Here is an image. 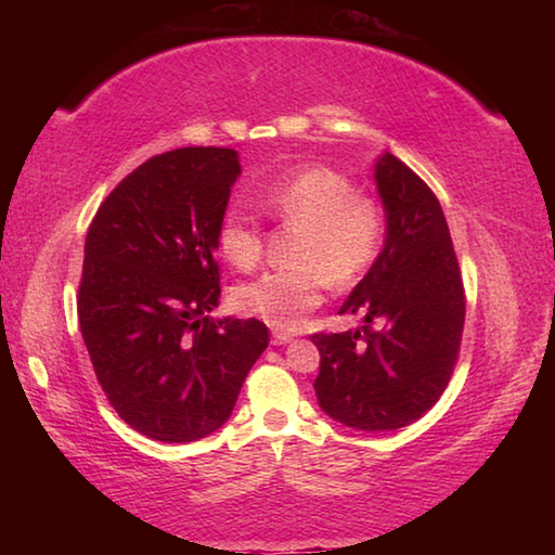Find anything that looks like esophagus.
I'll use <instances>...</instances> for the list:
<instances>
[{
    "label": "esophagus",
    "instance_id": "obj_1",
    "mask_svg": "<svg viewBox=\"0 0 555 555\" xmlns=\"http://www.w3.org/2000/svg\"><path fill=\"white\" fill-rule=\"evenodd\" d=\"M271 343H274V345H288V343H294V335L276 331L274 335H271Z\"/></svg>",
    "mask_w": 555,
    "mask_h": 555
}]
</instances>
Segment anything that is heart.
Wrapping results in <instances>:
<instances>
[{
	"label": "heart",
	"instance_id": "obj_1",
	"mask_svg": "<svg viewBox=\"0 0 555 555\" xmlns=\"http://www.w3.org/2000/svg\"><path fill=\"white\" fill-rule=\"evenodd\" d=\"M261 208L298 228L296 269H276L244 284L234 294L244 315H255L281 331H294L321 304L327 281L352 286L377 261L387 237V215L370 195L335 168L313 166L257 193ZM222 257L237 269H251L264 255V232L249 210L234 205L218 228Z\"/></svg>",
	"mask_w": 555,
	"mask_h": 555
}]
</instances>
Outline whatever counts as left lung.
I'll return each mask as SVG.
<instances>
[{
    "label": "left lung",
    "instance_id": "1",
    "mask_svg": "<svg viewBox=\"0 0 555 555\" xmlns=\"http://www.w3.org/2000/svg\"><path fill=\"white\" fill-rule=\"evenodd\" d=\"M374 183L387 215L379 257L340 306L362 327L318 333V406L354 430H397L446 391L465 325V291L453 240L434 191L384 152ZM372 322L380 327L370 328Z\"/></svg>",
    "mask_w": 555,
    "mask_h": 555
}]
</instances>
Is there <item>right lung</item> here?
<instances>
[{
    "label": "right lung",
    "mask_w": 555,
    "mask_h": 555,
    "mask_svg": "<svg viewBox=\"0 0 555 555\" xmlns=\"http://www.w3.org/2000/svg\"><path fill=\"white\" fill-rule=\"evenodd\" d=\"M242 173L234 149L185 146L131 171L92 220L78 321L102 391L127 424L193 443L232 416L267 325L212 318L218 228Z\"/></svg>",
    "instance_id": "add662e5"
}]
</instances>
